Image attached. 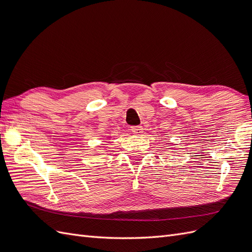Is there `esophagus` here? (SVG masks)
Returning a JSON list of instances; mask_svg holds the SVG:
<instances>
[{"mask_svg":"<svg viewBox=\"0 0 252 252\" xmlns=\"http://www.w3.org/2000/svg\"><path fill=\"white\" fill-rule=\"evenodd\" d=\"M131 131L136 135H141L143 133V127L142 126H133V127H131Z\"/></svg>","mask_w":252,"mask_h":252,"instance_id":"esophagus-1","label":"esophagus"}]
</instances>
